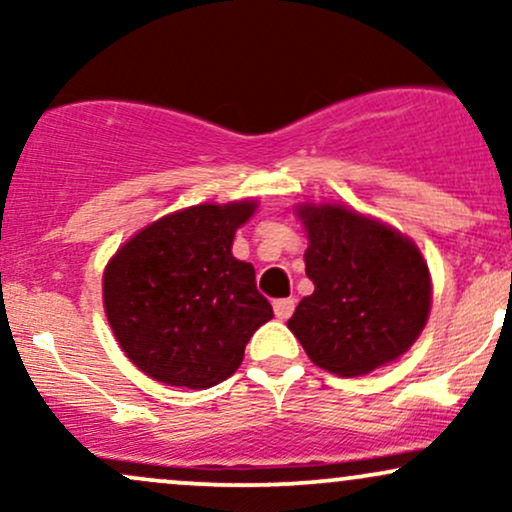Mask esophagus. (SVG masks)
Returning <instances> with one entry per match:
<instances>
[{"label":"esophagus","instance_id":"esophagus-1","mask_svg":"<svg viewBox=\"0 0 512 512\" xmlns=\"http://www.w3.org/2000/svg\"><path fill=\"white\" fill-rule=\"evenodd\" d=\"M293 308H296V301H293V298H279V301H274V315L279 317L281 322L289 320L293 315Z\"/></svg>","mask_w":512,"mask_h":512}]
</instances>
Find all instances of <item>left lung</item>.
<instances>
[{
  "instance_id": "left-lung-1",
  "label": "left lung",
  "mask_w": 512,
  "mask_h": 512,
  "mask_svg": "<svg viewBox=\"0 0 512 512\" xmlns=\"http://www.w3.org/2000/svg\"><path fill=\"white\" fill-rule=\"evenodd\" d=\"M315 291L289 330L315 366L366 375L409 351L431 313V274L407 236L339 204L298 207Z\"/></svg>"
}]
</instances>
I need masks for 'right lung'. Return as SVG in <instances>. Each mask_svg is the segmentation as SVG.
Masks as SVG:
<instances>
[{
    "instance_id": "add662e5",
    "label": "right lung",
    "mask_w": 512,
    "mask_h": 512,
    "mask_svg": "<svg viewBox=\"0 0 512 512\" xmlns=\"http://www.w3.org/2000/svg\"><path fill=\"white\" fill-rule=\"evenodd\" d=\"M252 199L197 204L129 238L103 274V305L129 361L163 385L207 390L236 373L274 317L255 267L233 257Z\"/></svg>"
}]
</instances>
